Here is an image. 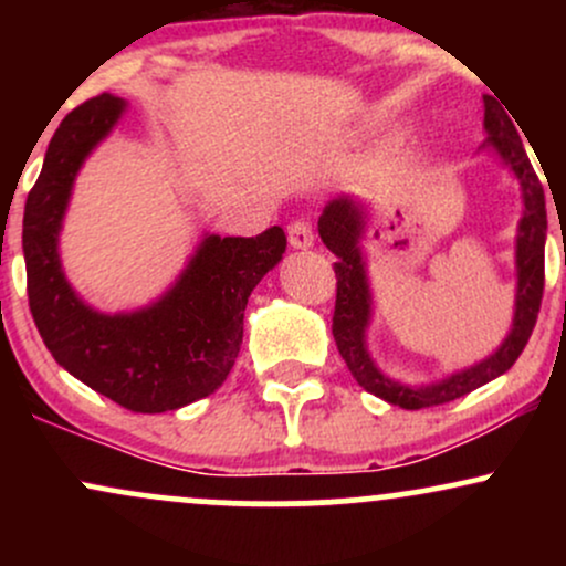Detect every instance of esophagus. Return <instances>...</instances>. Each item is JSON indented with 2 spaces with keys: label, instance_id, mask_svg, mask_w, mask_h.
Returning a JSON list of instances; mask_svg holds the SVG:
<instances>
[{
  "label": "esophagus",
  "instance_id": "34e87169",
  "mask_svg": "<svg viewBox=\"0 0 566 566\" xmlns=\"http://www.w3.org/2000/svg\"><path fill=\"white\" fill-rule=\"evenodd\" d=\"M287 239L295 250H305V247L314 244V231H311V223L305 218H295L287 226Z\"/></svg>",
  "mask_w": 566,
  "mask_h": 566
}]
</instances>
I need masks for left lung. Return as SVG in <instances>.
<instances>
[{"instance_id": "obj_1", "label": "left lung", "mask_w": 566, "mask_h": 566, "mask_svg": "<svg viewBox=\"0 0 566 566\" xmlns=\"http://www.w3.org/2000/svg\"><path fill=\"white\" fill-rule=\"evenodd\" d=\"M484 129H486V146H492L503 157L505 165L511 167L513 175L522 184L524 197V218L518 223L516 237V311H513V327L509 337L503 340L490 359L479 361L463 373H454L447 380L433 382V386L409 388L401 386L380 373L373 365L367 354L365 333L373 314V295H369V282L365 271V258H361V231H365V212L361 205L354 199L343 197L329 201L324 207L319 218V237L327 244L329 252H335L337 263V297H335V314H333V335L337 350L346 359V365L354 375L356 382L369 394L380 396L388 405H399L405 409H423L447 405V401L460 399V396L476 391L484 382L495 380L505 369L513 367L524 346H527L532 329H535L537 311L543 301V284H545V193L537 178L535 167L524 151L522 138H518L516 125L505 108L500 106L492 95H484Z\"/></svg>"}]
</instances>
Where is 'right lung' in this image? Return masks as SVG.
I'll list each match as a JSON object with an SVG mask.
<instances>
[{"mask_svg": "<svg viewBox=\"0 0 566 566\" xmlns=\"http://www.w3.org/2000/svg\"><path fill=\"white\" fill-rule=\"evenodd\" d=\"M125 112L95 95L66 114L44 154L23 212L29 308L53 359L129 412H167L205 399L229 378L244 335L247 297L282 261L284 231L207 237L175 287L135 314H97L71 290L57 233L71 186L87 154Z\"/></svg>", "mask_w": 566, "mask_h": 566, "instance_id": "right-lung-1", "label": "right lung"}]
</instances>
